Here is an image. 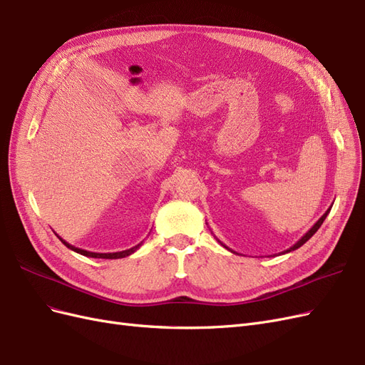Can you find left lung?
<instances>
[{
    "label": "left lung",
    "mask_w": 365,
    "mask_h": 365,
    "mask_svg": "<svg viewBox=\"0 0 365 365\" xmlns=\"http://www.w3.org/2000/svg\"><path fill=\"white\" fill-rule=\"evenodd\" d=\"M330 208H332V207H329V208H327V212H326V213H324V215H323L322 217H319V219L317 220V222L314 224V227H312L311 230H309V231H307V233H306V235H304V236H303V237H302L300 240H298V242H297V244H294V245H292L291 248H288V250H286V251H283V252H280V254H286V252H291V251H294V250H297V248H300L302 245H304V244H306V242H307L309 239H311V237H312V236H314V235L317 233V231H318V228H319V227H322V224L324 222V219L327 217V215H329V212H330ZM220 244H222V242H220ZM222 245H224V244H222ZM224 247H225V245H224ZM225 248H227V250H230L228 247H225ZM230 251H231V252H235V254H237V252H236V251H233V250H230Z\"/></svg>",
    "instance_id": "obj_1"
}]
</instances>
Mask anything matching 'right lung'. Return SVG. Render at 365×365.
<instances>
[{
    "instance_id": "1",
    "label": "right lung",
    "mask_w": 365,
    "mask_h": 365,
    "mask_svg": "<svg viewBox=\"0 0 365 365\" xmlns=\"http://www.w3.org/2000/svg\"><path fill=\"white\" fill-rule=\"evenodd\" d=\"M56 235V233H54ZM58 237H59V240L62 242V244L67 247V248H70V250H73L74 252H77V254H82V256H85V257H93V259H121V257H126V256H129V254H132V252H135L141 245H143V242H140L138 245H135V247H132V248H129V250H123V251H117V252H93V251H86V250H82V248H77V247H74V245H70L68 242H65L59 235H56Z\"/></svg>"
}]
</instances>
